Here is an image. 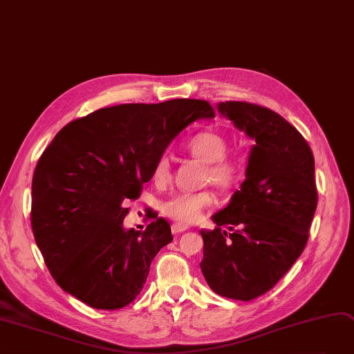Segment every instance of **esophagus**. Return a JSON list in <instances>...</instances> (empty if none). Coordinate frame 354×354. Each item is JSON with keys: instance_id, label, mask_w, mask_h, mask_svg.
Instances as JSON below:
<instances>
[{"instance_id": "esophagus-1", "label": "esophagus", "mask_w": 354, "mask_h": 354, "mask_svg": "<svg viewBox=\"0 0 354 354\" xmlns=\"http://www.w3.org/2000/svg\"><path fill=\"white\" fill-rule=\"evenodd\" d=\"M185 230H188V227L184 226V225H180V223H174V225H172V233H174V234H179V233L185 232Z\"/></svg>"}]
</instances>
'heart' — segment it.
Listing matches in <instances>:
<instances>
[{
  "instance_id": "obj_1",
  "label": "heart",
  "mask_w": 354,
  "mask_h": 354,
  "mask_svg": "<svg viewBox=\"0 0 354 354\" xmlns=\"http://www.w3.org/2000/svg\"><path fill=\"white\" fill-rule=\"evenodd\" d=\"M227 149V140L214 131H203L187 142V150L194 157L207 163L205 179L221 188L236 185L243 174V160L234 154H226ZM153 178L159 184H163L170 178V165L166 156H162L156 162ZM213 203L214 195L210 191L182 192L167 200L163 210L170 218L180 223H194Z\"/></svg>"
}]
</instances>
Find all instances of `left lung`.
Listing matches in <instances>:
<instances>
[{"label": "left lung", "instance_id": "left-lung-1", "mask_svg": "<svg viewBox=\"0 0 354 354\" xmlns=\"http://www.w3.org/2000/svg\"><path fill=\"white\" fill-rule=\"evenodd\" d=\"M216 106L255 144L241 189L212 217L217 227L201 230L200 267L213 292L248 302L274 287L305 250L318 203L315 160L302 134L271 109L246 102Z\"/></svg>", "mask_w": 354, "mask_h": 354}]
</instances>
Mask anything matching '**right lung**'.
<instances>
[{"mask_svg": "<svg viewBox=\"0 0 354 354\" xmlns=\"http://www.w3.org/2000/svg\"><path fill=\"white\" fill-rule=\"evenodd\" d=\"M210 103L174 99L103 108L65 125L32 180V229L52 277L95 309H121L140 295L150 264L174 241L156 218L125 229L124 201L140 195L156 162L182 129L210 120Z\"/></svg>", "mask_w": 354, "mask_h": 354, "instance_id": "add662e5", "label": "right lung"}]
</instances>
